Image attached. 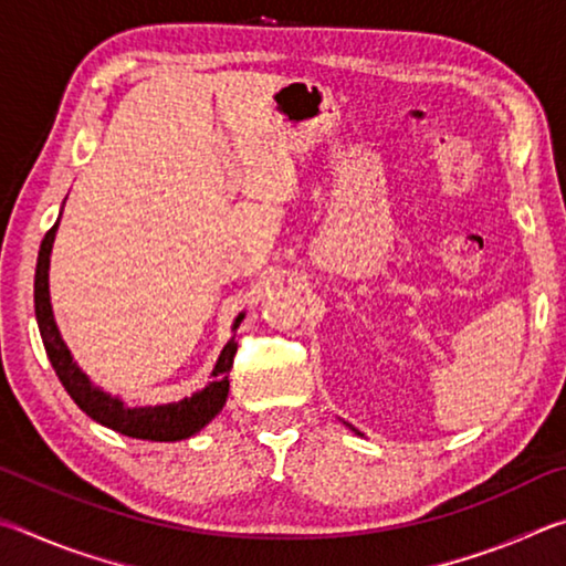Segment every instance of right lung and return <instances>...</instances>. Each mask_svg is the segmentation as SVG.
<instances>
[{"label":"right lung","mask_w":566,"mask_h":566,"mask_svg":"<svg viewBox=\"0 0 566 566\" xmlns=\"http://www.w3.org/2000/svg\"><path fill=\"white\" fill-rule=\"evenodd\" d=\"M56 224L44 234L40 256H36V272H34V312H36V324H40V334L46 349V357H50L52 367L60 377L62 387L66 395L74 399V405L82 411L99 421V424L114 429V432L127 434L132 439H147V442H177V439H187L197 434L199 429L209 424L219 411H222L229 391V371H232L234 354H237V342L234 337L227 342L217 359V367L212 371L214 381L205 387L197 395H191L175 405L165 407H139V409H127L119 399H112L104 395V391L94 389L90 379L82 375L80 367L72 361V354L66 349V344L60 337V329L54 324L52 304H50V252L54 242ZM244 314H239L234 327L242 322Z\"/></svg>","instance_id":"obj_1"}]
</instances>
